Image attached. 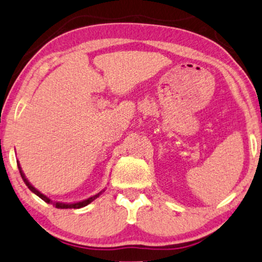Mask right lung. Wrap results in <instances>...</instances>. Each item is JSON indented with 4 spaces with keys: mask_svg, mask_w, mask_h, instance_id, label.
<instances>
[{
    "mask_svg": "<svg viewBox=\"0 0 262 262\" xmlns=\"http://www.w3.org/2000/svg\"><path fill=\"white\" fill-rule=\"evenodd\" d=\"M17 166H18V169H19V173H20V177H22V179H23V181L25 182V184H27L28 186V188L30 190H31L33 194H36L38 197H40V199L42 200V201H45L46 203H49V204H53L55 208H58V209H80V208H83V207H85V205H88L89 203H92L94 200H96L98 196H100L103 191H104V189L103 190H101L100 192H98V194H96V195H94V196H91V197H88L87 200H83V201H80V202H75V203H62V202H54V201H52L51 199H49V197H47L46 195H44V194H41V192L39 191V190H37L36 188H34L31 183L29 182V180L25 178V175H24V173H23V170H22V167H20V165H19V162L17 161Z\"/></svg>",
    "mask_w": 262,
    "mask_h": 262,
    "instance_id": "obj_1",
    "label": "right lung"
}]
</instances>
